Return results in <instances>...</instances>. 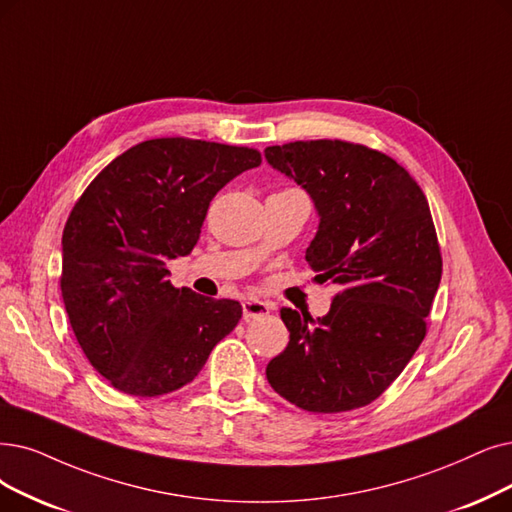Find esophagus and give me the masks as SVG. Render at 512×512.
<instances>
[{
	"label": "esophagus",
	"mask_w": 512,
	"mask_h": 512,
	"mask_svg": "<svg viewBox=\"0 0 512 512\" xmlns=\"http://www.w3.org/2000/svg\"><path fill=\"white\" fill-rule=\"evenodd\" d=\"M243 319L245 321H250V319H256V317H264V315H269L275 306L271 304V302H262V300H258V298H248V300H243Z\"/></svg>",
	"instance_id": "1"
}]
</instances>
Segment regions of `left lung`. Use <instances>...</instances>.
Masks as SVG:
<instances>
[{"label":"left lung","mask_w":512,"mask_h":512,"mask_svg":"<svg viewBox=\"0 0 512 512\" xmlns=\"http://www.w3.org/2000/svg\"><path fill=\"white\" fill-rule=\"evenodd\" d=\"M264 155L313 197L319 229L306 262L340 288L325 317L281 309L290 342L269 361V384L306 412L357 410L426 336L443 271L431 208L410 172L365 145L296 140Z\"/></svg>","instance_id":"1"}]
</instances>
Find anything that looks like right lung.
<instances>
[{
  "label": "right lung",
  "mask_w": 512,
  "mask_h": 512,
  "mask_svg": "<svg viewBox=\"0 0 512 512\" xmlns=\"http://www.w3.org/2000/svg\"><path fill=\"white\" fill-rule=\"evenodd\" d=\"M260 161L248 147L153 138L115 157L77 199L60 292L81 351L117 391H178L239 323V302L174 288L166 262L191 254L214 195Z\"/></svg>",
  "instance_id": "1"
}]
</instances>
